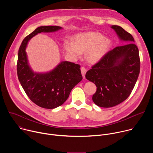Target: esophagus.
<instances>
[{"mask_svg":"<svg viewBox=\"0 0 153 153\" xmlns=\"http://www.w3.org/2000/svg\"><path fill=\"white\" fill-rule=\"evenodd\" d=\"M80 70H81V73H82V75L83 77L85 78V74H86V68H85V67H82V68H80Z\"/></svg>","mask_w":153,"mask_h":153,"instance_id":"esophagus-1","label":"esophagus"}]
</instances>
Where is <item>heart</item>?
Wrapping results in <instances>:
<instances>
[{"instance_id": "b5f03b06", "label": "heart", "mask_w": 153, "mask_h": 153, "mask_svg": "<svg viewBox=\"0 0 153 153\" xmlns=\"http://www.w3.org/2000/svg\"><path fill=\"white\" fill-rule=\"evenodd\" d=\"M73 42L65 41L66 52L74 59H80L82 53H86L87 60L92 63L99 62L110 46V40L96 32L77 34Z\"/></svg>"}]
</instances>
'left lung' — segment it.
I'll list each match as a JSON object with an SVG mask.
<instances>
[{
	"mask_svg": "<svg viewBox=\"0 0 153 153\" xmlns=\"http://www.w3.org/2000/svg\"><path fill=\"white\" fill-rule=\"evenodd\" d=\"M111 28L123 42V45L108 51L85 74L97 87L93 101L103 108L117 105L129 97L140 68L139 50L132 35L121 27L112 25Z\"/></svg>",
	"mask_w": 153,
	"mask_h": 153,
	"instance_id": "1",
	"label": "left lung"
}]
</instances>
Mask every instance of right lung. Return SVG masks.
Segmentation results:
<instances>
[{"label":"right lung","mask_w":153,"mask_h":153,"mask_svg":"<svg viewBox=\"0 0 153 153\" xmlns=\"http://www.w3.org/2000/svg\"><path fill=\"white\" fill-rule=\"evenodd\" d=\"M62 29L59 26L37 28L22 42L18 52L17 72L19 80L30 100L39 106L53 109L62 105L68 98L74 87L82 80L80 66L62 61L51 71L34 72L31 68L26 53L30 40L40 33H51Z\"/></svg>","instance_id":"add662e5"}]
</instances>
